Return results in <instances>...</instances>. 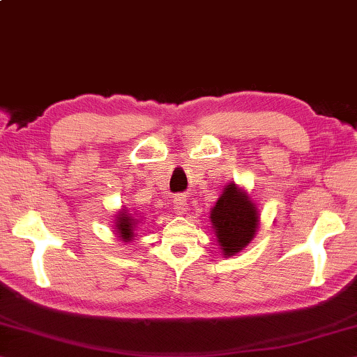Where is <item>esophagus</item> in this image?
<instances>
[{
    "label": "esophagus",
    "mask_w": 357,
    "mask_h": 357,
    "mask_svg": "<svg viewBox=\"0 0 357 357\" xmlns=\"http://www.w3.org/2000/svg\"><path fill=\"white\" fill-rule=\"evenodd\" d=\"M172 206H174V211L177 214H183L186 211V199L185 196H176L172 200Z\"/></svg>",
    "instance_id": "obj_1"
}]
</instances>
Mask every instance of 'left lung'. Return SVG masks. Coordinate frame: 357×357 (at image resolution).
<instances>
[{
	"instance_id": "obj_1",
	"label": "left lung",
	"mask_w": 357,
	"mask_h": 357,
	"mask_svg": "<svg viewBox=\"0 0 357 357\" xmlns=\"http://www.w3.org/2000/svg\"><path fill=\"white\" fill-rule=\"evenodd\" d=\"M214 234L225 257H233L250 244L258 230L257 205L238 185L230 183L210 213Z\"/></svg>"
}]
</instances>
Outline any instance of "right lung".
Segmentation results:
<instances>
[{"label": "right lung", "instance_id": "1", "mask_svg": "<svg viewBox=\"0 0 357 357\" xmlns=\"http://www.w3.org/2000/svg\"><path fill=\"white\" fill-rule=\"evenodd\" d=\"M137 219H133L132 214L129 213L127 208L121 210L116 218V234H119V239L124 242H129L135 238V227H137Z\"/></svg>", "mask_w": 357, "mask_h": 357}]
</instances>
